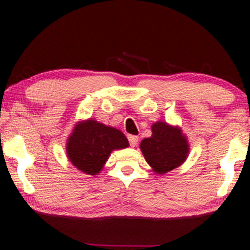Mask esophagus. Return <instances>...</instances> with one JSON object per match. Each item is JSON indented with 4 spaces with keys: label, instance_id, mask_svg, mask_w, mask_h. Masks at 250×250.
Listing matches in <instances>:
<instances>
[{
    "label": "esophagus",
    "instance_id": "1",
    "mask_svg": "<svg viewBox=\"0 0 250 250\" xmlns=\"http://www.w3.org/2000/svg\"><path fill=\"white\" fill-rule=\"evenodd\" d=\"M138 140L139 138L137 135H128V142L129 145H131V147H135V146L138 145Z\"/></svg>",
    "mask_w": 250,
    "mask_h": 250
}]
</instances>
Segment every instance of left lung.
<instances>
[{
	"mask_svg": "<svg viewBox=\"0 0 250 250\" xmlns=\"http://www.w3.org/2000/svg\"><path fill=\"white\" fill-rule=\"evenodd\" d=\"M150 138L141 141L140 149L154 172L164 174L180 167L188 156L189 146L180 127L165 122L151 126Z\"/></svg>",
	"mask_w": 250,
	"mask_h": 250,
	"instance_id": "8db88e82",
	"label": "left lung"
}]
</instances>
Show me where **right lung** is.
I'll return each mask as SVG.
<instances>
[{"instance_id": "obj_1", "label": "right lung", "mask_w": 250, "mask_h": 250, "mask_svg": "<svg viewBox=\"0 0 250 250\" xmlns=\"http://www.w3.org/2000/svg\"><path fill=\"white\" fill-rule=\"evenodd\" d=\"M127 147L128 140L122 131L90 118L74 126L66 141V154L78 170L95 176L112 150Z\"/></svg>"}]
</instances>
